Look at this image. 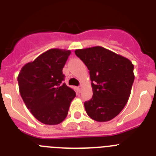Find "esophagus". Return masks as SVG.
<instances>
[{
	"label": "esophagus",
	"instance_id": "obj_1",
	"mask_svg": "<svg viewBox=\"0 0 156 156\" xmlns=\"http://www.w3.org/2000/svg\"><path fill=\"white\" fill-rule=\"evenodd\" d=\"M77 89H78V90H79V92H80L81 91V90H82V86H79L78 87V88H77Z\"/></svg>",
	"mask_w": 156,
	"mask_h": 156
}]
</instances>
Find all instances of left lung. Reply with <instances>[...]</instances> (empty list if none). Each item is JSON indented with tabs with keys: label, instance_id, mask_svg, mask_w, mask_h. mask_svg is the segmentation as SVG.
<instances>
[{
	"label": "left lung",
	"instance_id": "1",
	"mask_svg": "<svg viewBox=\"0 0 156 156\" xmlns=\"http://www.w3.org/2000/svg\"><path fill=\"white\" fill-rule=\"evenodd\" d=\"M79 57L90 71L93 96L84 102L92 119L107 122L124 108L134 80L133 65L129 59L100 46L77 49Z\"/></svg>",
	"mask_w": 156,
	"mask_h": 156
}]
</instances>
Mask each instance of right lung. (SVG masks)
<instances>
[{
  "label": "right lung",
  "instance_id": "obj_1",
  "mask_svg": "<svg viewBox=\"0 0 156 156\" xmlns=\"http://www.w3.org/2000/svg\"><path fill=\"white\" fill-rule=\"evenodd\" d=\"M70 50L52 48L27 63L18 76L19 92L33 115L47 125L61 123L76 92L66 83L62 69Z\"/></svg>",
  "mask_w": 156,
  "mask_h": 156
}]
</instances>
